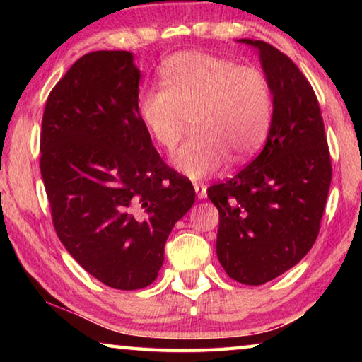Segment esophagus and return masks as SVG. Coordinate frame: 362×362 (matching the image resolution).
Masks as SVG:
<instances>
[{
	"label": "esophagus",
	"mask_w": 362,
	"mask_h": 362,
	"mask_svg": "<svg viewBox=\"0 0 362 362\" xmlns=\"http://www.w3.org/2000/svg\"><path fill=\"white\" fill-rule=\"evenodd\" d=\"M194 192H196V196H198V199H204L207 196V187L203 185V183H194Z\"/></svg>",
	"instance_id": "obj_1"
}]
</instances>
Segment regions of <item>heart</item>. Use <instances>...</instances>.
I'll return each mask as SVG.
<instances>
[{
	"mask_svg": "<svg viewBox=\"0 0 362 362\" xmlns=\"http://www.w3.org/2000/svg\"><path fill=\"white\" fill-rule=\"evenodd\" d=\"M161 83L164 88L151 86L139 94L137 113L150 137L168 151L192 119L196 132L173 158L189 179L217 173L230 155L246 161L262 146L273 115L272 86L262 70L187 51L163 64Z\"/></svg>",
	"mask_w": 362,
	"mask_h": 362,
	"instance_id": "obj_1",
	"label": "heart"
}]
</instances>
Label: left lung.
Instances as JSON below:
<instances>
[{
  "label": "left lung",
  "instance_id": "1",
  "mask_svg": "<svg viewBox=\"0 0 362 362\" xmlns=\"http://www.w3.org/2000/svg\"><path fill=\"white\" fill-rule=\"evenodd\" d=\"M259 51L273 94L265 146L233 179L207 196L218 209L217 257L231 279L260 286L303 259L320 233L332 180L321 108L308 79L276 47Z\"/></svg>",
  "mask_w": 362,
  "mask_h": 362
}]
</instances>
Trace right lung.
I'll return each mask as SVG.
<instances>
[{"instance_id":"add662e5","label":"right lung","mask_w":362,"mask_h":362,"mask_svg":"<svg viewBox=\"0 0 362 362\" xmlns=\"http://www.w3.org/2000/svg\"><path fill=\"white\" fill-rule=\"evenodd\" d=\"M140 70L127 51L78 59L46 100L40 168L59 240L108 287L156 279L164 244L194 203L137 113Z\"/></svg>"}]
</instances>
